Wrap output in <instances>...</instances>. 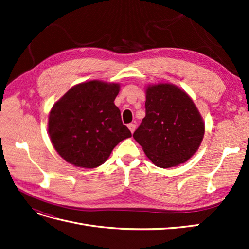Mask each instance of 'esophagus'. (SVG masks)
Here are the masks:
<instances>
[{"label":"esophagus","instance_id":"obj_1","mask_svg":"<svg viewBox=\"0 0 249 249\" xmlns=\"http://www.w3.org/2000/svg\"><path fill=\"white\" fill-rule=\"evenodd\" d=\"M127 127H129V130L131 131V133H134L135 130H136V124H127Z\"/></svg>","mask_w":249,"mask_h":249}]
</instances>
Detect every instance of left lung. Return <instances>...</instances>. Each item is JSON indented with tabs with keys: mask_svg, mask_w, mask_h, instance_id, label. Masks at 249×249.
Listing matches in <instances>:
<instances>
[{
	"mask_svg": "<svg viewBox=\"0 0 249 249\" xmlns=\"http://www.w3.org/2000/svg\"><path fill=\"white\" fill-rule=\"evenodd\" d=\"M146 115L133 137L156 166L169 168L187 162L197 152L205 122L185 90L172 83L145 87Z\"/></svg>",
	"mask_w": 249,
	"mask_h": 249,
	"instance_id": "obj_1",
	"label": "left lung"
}]
</instances>
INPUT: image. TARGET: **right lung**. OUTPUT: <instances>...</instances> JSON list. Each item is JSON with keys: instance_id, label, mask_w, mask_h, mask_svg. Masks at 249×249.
<instances>
[{"instance_id": "obj_1", "label": "right lung", "mask_w": 249, "mask_h": 249, "mask_svg": "<svg viewBox=\"0 0 249 249\" xmlns=\"http://www.w3.org/2000/svg\"><path fill=\"white\" fill-rule=\"evenodd\" d=\"M119 91V83L90 80L72 86L54 104L48 132L63 160L76 167H99L120 141L132 137L114 104Z\"/></svg>"}]
</instances>
